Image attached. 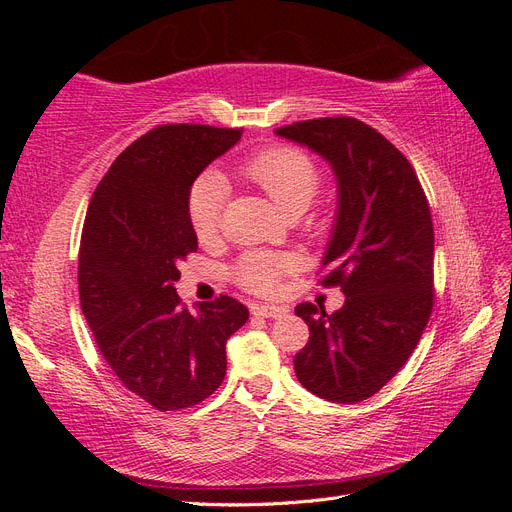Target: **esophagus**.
Here are the masks:
<instances>
[{"mask_svg": "<svg viewBox=\"0 0 512 512\" xmlns=\"http://www.w3.org/2000/svg\"><path fill=\"white\" fill-rule=\"evenodd\" d=\"M252 314L258 318H282V316H286V309L275 307V305H254Z\"/></svg>", "mask_w": 512, "mask_h": 512, "instance_id": "1", "label": "esophagus"}]
</instances>
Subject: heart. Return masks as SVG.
Segmentation results:
<instances>
[{
	"label": "heart",
	"mask_w": 512,
	"mask_h": 512,
	"mask_svg": "<svg viewBox=\"0 0 512 512\" xmlns=\"http://www.w3.org/2000/svg\"><path fill=\"white\" fill-rule=\"evenodd\" d=\"M239 173L265 192L288 218L309 207L320 185L316 160L292 145H273L252 153L241 162ZM224 203L226 181L218 173H205L192 183L188 192V220L200 241H211L218 235ZM290 269L292 260L284 254L250 252L239 258L232 275L243 288L269 294Z\"/></svg>",
	"instance_id": "heart-1"
}]
</instances>
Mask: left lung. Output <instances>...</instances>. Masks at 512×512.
Segmentation results:
<instances>
[{
	"mask_svg": "<svg viewBox=\"0 0 512 512\" xmlns=\"http://www.w3.org/2000/svg\"><path fill=\"white\" fill-rule=\"evenodd\" d=\"M327 160L337 213L322 256V286L346 294L342 309L301 303L309 342L294 374L333 404L376 395L410 359L433 307V224L414 168L395 145L354 117L297 121L275 130Z\"/></svg>",
	"mask_w": 512,
	"mask_h": 512,
	"instance_id": "1",
	"label": "left lung"
}]
</instances>
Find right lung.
I'll use <instances>...</instances> for the list:
<instances>
[{"label": "right lung", "mask_w": 512, "mask_h": 512, "mask_svg": "<svg viewBox=\"0 0 512 512\" xmlns=\"http://www.w3.org/2000/svg\"><path fill=\"white\" fill-rule=\"evenodd\" d=\"M243 130L175 123L134 141L91 196L79 294L96 344L128 391L160 412L200 404L226 376V342L250 318L237 299L181 305L177 265L198 250L188 220L196 177Z\"/></svg>", "instance_id": "obj_1"}]
</instances>
